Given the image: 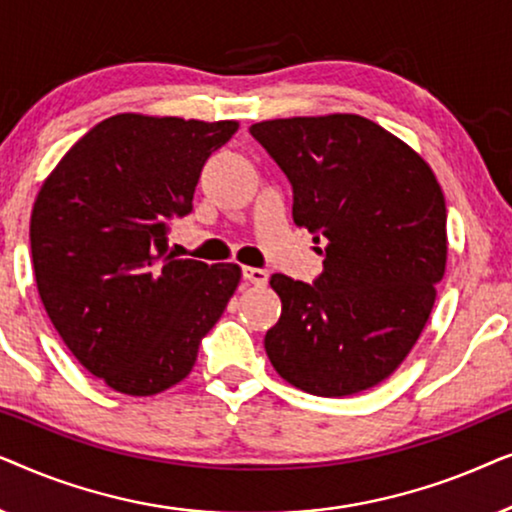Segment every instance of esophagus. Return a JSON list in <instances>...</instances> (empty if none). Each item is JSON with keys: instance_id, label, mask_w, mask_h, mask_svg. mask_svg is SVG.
<instances>
[{"instance_id": "obj_1", "label": "esophagus", "mask_w": 512, "mask_h": 512, "mask_svg": "<svg viewBox=\"0 0 512 512\" xmlns=\"http://www.w3.org/2000/svg\"><path fill=\"white\" fill-rule=\"evenodd\" d=\"M242 277L247 279L249 284H254V286H265V284H268V270H263V268H244L242 270Z\"/></svg>"}]
</instances>
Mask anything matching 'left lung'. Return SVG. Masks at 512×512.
<instances>
[{
	"label": "left lung",
	"mask_w": 512,
	"mask_h": 512,
	"mask_svg": "<svg viewBox=\"0 0 512 512\" xmlns=\"http://www.w3.org/2000/svg\"><path fill=\"white\" fill-rule=\"evenodd\" d=\"M293 188V221L325 249L314 284L272 275L282 317L265 333L279 375L314 396H352L401 366L445 275L447 209L408 144L356 114L254 123Z\"/></svg>",
	"instance_id": "1"
}]
</instances>
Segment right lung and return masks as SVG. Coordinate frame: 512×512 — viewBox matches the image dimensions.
Listing matches in <instances>:
<instances>
[{
	"mask_svg": "<svg viewBox=\"0 0 512 512\" xmlns=\"http://www.w3.org/2000/svg\"><path fill=\"white\" fill-rule=\"evenodd\" d=\"M237 121L116 114L48 174L32 209L37 289L88 373L128 396L184 380L240 284L235 263L167 254V221L193 209L202 165Z\"/></svg>",
	"mask_w": 512,
	"mask_h": 512,
	"instance_id": "right-lung-1",
	"label": "right lung"
}]
</instances>
